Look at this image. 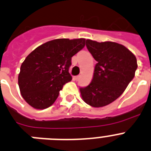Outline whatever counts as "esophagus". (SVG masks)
Here are the masks:
<instances>
[{"label": "esophagus", "mask_w": 151, "mask_h": 151, "mask_svg": "<svg viewBox=\"0 0 151 151\" xmlns=\"http://www.w3.org/2000/svg\"><path fill=\"white\" fill-rule=\"evenodd\" d=\"M80 76H75V79H76V80H78V79L80 78Z\"/></svg>", "instance_id": "esophagus-1"}]
</instances>
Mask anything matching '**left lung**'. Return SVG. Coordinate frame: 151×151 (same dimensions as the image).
Here are the masks:
<instances>
[{
	"instance_id": "left-lung-1",
	"label": "left lung",
	"mask_w": 151,
	"mask_h": 151,
	"mask_svg": "<svg viewBox=\"0 0 151 151\" xmlns=\"http://www.w3.org/2000/svg\"><path fill=\"white\" fill-rule=\"evenodd\" d=\"M86 46L97 61L92 80L80 88L83 101L94 107L109 105L120 97L134 77L137 59L122 44L86 40Z\"/></svg>"
}]
</instances>
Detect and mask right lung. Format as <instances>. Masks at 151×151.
I'll use <instances>...</instances> for the list:
<instances>
[{"mask_svg": "<svg viewBox=\"0 0 151 151\" xmlns=\"http://www.w3.org/2000/svg\"><path fill=\"white\" fill-rule=\"evenodd\" d=\"M86 45V39H56L37 47L23 62L18 76L22 97L33 109L55 102L63 86L72 80L71 60Z\"/></svg>", "mask_w": 151, "mask_h": 151, "instance_id": "1", "label": "right lung"}]
</instances>
